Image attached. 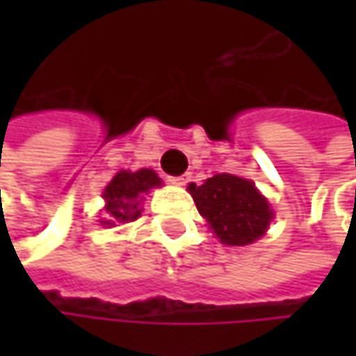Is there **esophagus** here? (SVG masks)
Returning <instances> with one entry per match:
<instances>
[{"instance_id":"34e87169","label":"esophagus","mask_w":356,"mask_h":356,"mask_svg":"<svg viewBox=\"0 0 356 356\" xmlns=\"http://www.w3.org/2000/svg\"><path fill=\"white\" fill-rule=\"evenodd\" d=\"M190 174H182V176H172L170 178V182L172 184H176V186H186L188 182H190Z\"/></svg>"}]
</instances>
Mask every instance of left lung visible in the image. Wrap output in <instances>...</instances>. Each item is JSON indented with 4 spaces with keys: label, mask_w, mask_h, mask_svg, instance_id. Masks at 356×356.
I'll list each match as a JSON object with an SVG mask.
<instances>
[{
    "label": "left lung",
    "mask_w": 356,
    "mask_h": 356,
    "mask_svg": "<svg viewBox=\"0 0 356 356\" xmlns=\"http://www.w3.org/2000/svg\"><path fill=\"white\" fill-rule=\"evenodd\" d=\"M198 212L226 245H248L266 234L273 218L267 200L250 180L216 174L202 186L190 184Z\"/></svg>",
    "instance_id": "1"
}]
</instances>
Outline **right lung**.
<instances>
[{"mask_svg": "<svg viewBox=\"0 0 356 356\" xmlns=\"http://www.w3.org/2000/svg\"><path fill=\"white\" fill-rule=\"evenodd\" d=\"M160 178L154 170L143 168L138 172H118L111 180V184L104 188L103 198L106 200L104 212L115 222H132L140 216V202L143 194L150 188L160 186ZM111 224V222H104Z\"/></svg>", "mask_w": 356, "mask_h": 356, "instance_id": "right-lung-1", "label": "right lung"}]
</instances>
